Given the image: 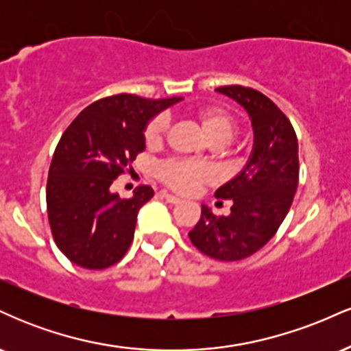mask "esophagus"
<instances>
[{
	"label": "esophagus",
	"mask_w": 351,
	"mask_h": 351,
	"mask_svg": "<svg viewBox=\"0 0 351 351\" xmlns=\"http://www.w3.org/2000/svg\"><path fill=\"white\" fill-rule=\"evenodd\" d=\"M160 196H162L165 201H168V203H171V204H178L180 203V198H176L175 195H170L168 191H162V193H160Z\"/></svg>",
	"instance_id": "obj_1"
}]
</instances>
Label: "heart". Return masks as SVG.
Wrapping results in <instances>:
<instances>
[{
  "instance_id": "1",
  "label": "heart",
  "mask_w": 351,
  "mask_h": 351,
  "mask_svg": "<svg viewBox=\"0 0 351 351\" xmlns=\"http://www.w3.org/2000/svg\"><path fill=\"white\" fill-rule=\"evenodd\" d=\"M193 120L198 123L201 134L215 147H223L231 142L236 134V122L228 112L217 107H204L193 114ZM168 122L165 117H155L145 128V143L148 147L162 145L167 134ZM156 176L167 184L168 188L178 193H189L199 184L209 180V170L203 165L184 160H170L156 168Z\"/></svg>"
}]
</instances>
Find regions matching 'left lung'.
Here are the masks:
<instances>
[{"label":"left lung","instance_id":"1","mask_svg":"<svg viewBox=\"0 0 351 351\" xmlns=\"http://www.w3.org/2000/svg\"><path fill=\"white\" fill-rule=\"evenodd\" d=\"M247 112L254 143L249 160L215 196L231 201L228 216L201 204L189 239L217 261H241L272 239L287 216L299 184V143L289 119L261 92L243 86L217 87Z\"/></svg>","mask_w":351,"mask_h":351}]
</instances>
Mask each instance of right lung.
I'll return each instance as SVG.
<instances>
[{"instance_id":"add662e5","label":"right lung","mask_w":351,"mask_h":351,"mask_svg":"<svg viewBox=\"0 0 351 351\" xmlns=\"http://www.w3.org/2000/svg\"><path fill=\"white\" fill-rule=\"evenodd\" d=\"M180 100L132 94L100 99L60 136L47 180V216L56 244L74 264L106 269L128 251L136 215L153 189L140 186L132 198L120 199L110 186L145 150L150 120Z\"/></svg>"}]
</instances>
